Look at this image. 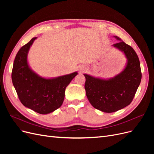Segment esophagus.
<instances>
[{
    "mask_svg": "<svg viewBox=\"0 0 154 154\" xmlns=\"http://www.w3.org/2000/svg\"><path fill=\"white\" fill-rule=\"evenodd\" d=\"M85 69H86V67H85V66H83V67H81V69H80L81 71H84Z\"/></svg>",
    "mask_w": 154,
    "mask_h": 154,
    "instance_id": "esophagus-1",
    "label": "esophagus"
}]
</instances>
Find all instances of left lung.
<instances>
[{"label":"left lung","mask_w":154,"mask_h":154,"mask_svg":"<svg viewBox=\"0 0 154 154\" xmlns=\"http://www.w3.org/2000/svg\"><path fill=\"white\" fill-rule=\"evenodd\" d=\"M112 46L127 58L122 72L112 78H101L83 74L87 99L95 109L106 113L122 109L131 103L141 80L140 62L136 53L119 37Z\"/></svg>","instance_id":"obj_1"}]
</instances>
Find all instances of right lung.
Instances as JSON below:
<instances>
[{
  "label": "right lung",
  "instance_id": "1",
  "mask_svg": "<svg viewBox=\"0 0 154 154\" xmlns=\"http://www.w3.org/2000/svg\"><path fill=\"white\" fill-rule=\"evenodd\" d=\"M37 37L32 38L17 53L12 70V82L23 105L37 113L48 114L60 108L65 91L78 72L54 78L38 75L30 67L27 55Z\"/></svg>",
  "mask_w": 154,
  "mask_h": 154
}]
</instances>
